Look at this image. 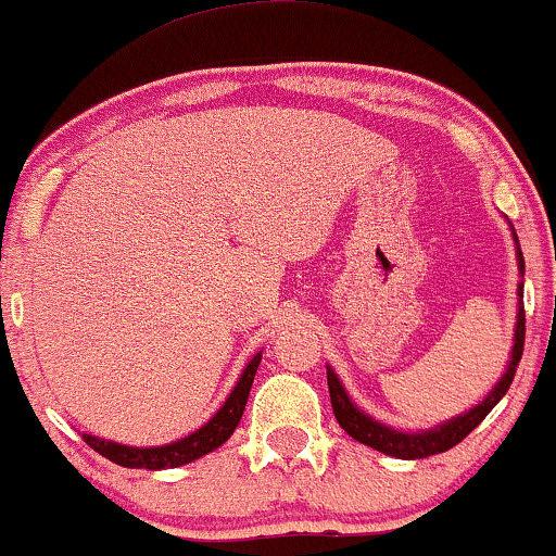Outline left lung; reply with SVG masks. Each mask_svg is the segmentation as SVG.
<instances>
[{
	"mask_svg": "<svg viewBox=\"0 0 556 556\" xmlns=\"http://www.w3.org/2000/svg\"><path fill=\"white\" fill-rule=\"evenodd\" d=\"M518 242V238H515ZM518 264H520V274L526 271V261H522V253L518 248ZM520 298H522V287H520ZM522 344H526V311H518V327H515V348H513V358H509L507 374L502 376L500 384L494 387V392L489 394L481 405H476L473 410H468L465 416H457L455 420H446V424L439 426L433 431H424V433H402L394 429H387L384 424L379 420L363 416L358 407L350 402L348 394L337 379V374L327 368V381H329V397H331V410H334L337 424L342 426L355 442L374 446V450L384 452V455L400 457V460H420V457H431L439 455V452L452 450L455 444H460L470 431L481 424L483 418L494 410V405L500 402L504 394H507L509 384H513L515 371H518L520 358H522Z\"/></svg>",
	"mask_w": 556,
	"mask_h": 556,
	"instance_id": "left-lung-1",
	"label": "left lung"
}]
</instances>
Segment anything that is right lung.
I'll use <instances>...</instances> for the list:
<instances>
[{"label":"right lung","instance_id":"obj_1","mask_svg":"<svg viewBox=\"0 0 556 556\" xmlns=\"http://www.w3.org/2000/svg\"><path fill=\"white\" fill-rule=\"evenodd\" d=\"M261 355H256L242 371L238 387L232 389L225 405L219 407V413L208 420L206 426L190 433V437L180 439V442H172L164 446H125L117 442H106V439H96L91 433H83L86 444L91 450L99 452L106 460L123 465V468H146V470H162V468H177V465L193 463L198 457L208 455L232 437V431L238 429L242 410H245L248 394H251L253 376L258 371Z\"/></svg>","mask_w":556,"mask_h":556}]
</instances>
